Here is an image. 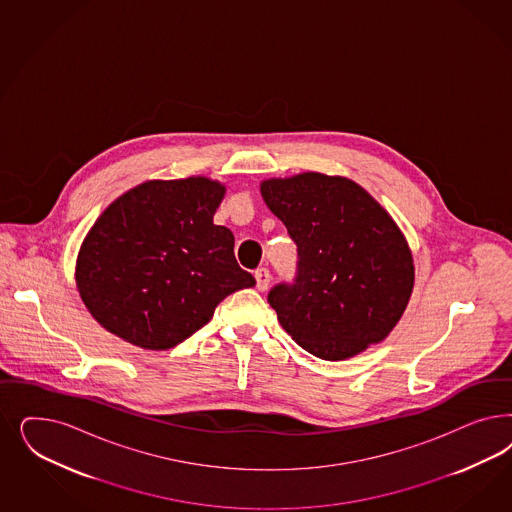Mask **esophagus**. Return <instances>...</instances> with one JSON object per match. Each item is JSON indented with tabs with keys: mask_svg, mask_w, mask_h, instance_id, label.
<instances>
[{
	"mask_svg": "<svg viewBox=\"0 0 512 512\" xmlns=\"http://www.w3.org/2000/svg\"><path fill=\"white\" fill-rule=\"evenodd\" d=\"M254 277H256V288H258L260 292H264V290H267V288H269V282H271V275H269V271H267L265 267H260V269H256Z\"/></svg>",
	"mask_w": 512,
	"mask_h": 512,
	"instance_id": "obj_1",
	"label": "esophagus"
}]
</instances>
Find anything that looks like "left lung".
<instances>
[{
    "label": "left lung",
    "instance_id": "1",
    "mask_svg": "<svg viewBox=\"0 0 512 512\" xmlns=\"http://www.w3.org/2000/svg\"><path fill=\"white\" fill-rule=\"evenodd\" d=\"M260 192L297 245L296 282L267 296L286 333L330 362L384 341L414 288L413 252L396 220L339 175L265 179Z\"/></svg>",
    "mask_w": 512,
    "mask_h": 512
}]
</instances>
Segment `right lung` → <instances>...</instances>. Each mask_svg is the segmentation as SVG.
Returning <instances> with one entry per match:
<instances>
[{
    "label": "right lung",
    "mask_w": 512,
    "mask_h": 512,
    "mask_svg": "<svg viewBox=\"0 0 512 512\" xmlns=\"http://www.w3.org/2000/svg\"><path fill=\"white\" fill-rule=\"evenodd\" d=\"M226 184L196 175L141 182L116 198L79 248L75 284L99 326L145 350L177 347L218 303L252 288L233 233L213 222Z\"/></svg>",
    "instance_id": "add662e5"
}]
</instances>
